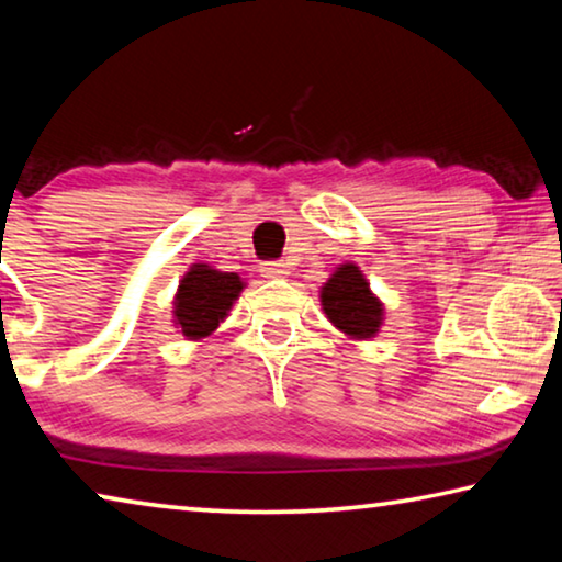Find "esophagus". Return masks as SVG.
Returning a JSON list of instances; mask_svg holds the SVG:
<instances>
[{
    "instance_id": "esophagus-1",
    "label": "esophagus",
    "mask_w": 562,
    "mask_h": 562,
    "mask_svg": "<svg viewBox=\"0 0 562 562\" xmlns=\"http://www.w3.org/2000/svg\"><path fill=\"white\" fill-rule=\"evenodd\" d=\"M260 272H262V278H268V280H282V278H288V274H290L288 265H284V262H262Z\"/></svg>"
}]
</instances>
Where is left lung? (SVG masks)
<instances>
[{
  "instance_id": "1",
  "label": "left lung",
  "mask_w": 562,
  "mask_h": 562,
  "mask_svg": "<svg viewBox=\"0 0 562 562\" xmlns=\"http://www.w3.org/2000/svg\"><path fill=\"white\" fill-rule=\"evenodd\" d=\"M319 302L327 319L349 339H372L384 325V304L355 262L339 265L322 284Z\"/></svg>"
}]
</instances>
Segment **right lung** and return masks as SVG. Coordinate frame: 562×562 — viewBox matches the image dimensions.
Returning <instances> with one entry per match:
<instances>
[{"instance_id":"add662e5","label":"right lung","mask_w":562,"mask_h":562,"mask_svg":"<svg viewBox=\"0 0 562 562\" xmlns=\"http://www.w3.org/2000/svg\"><path fill=\"white\" fill-rule=\"evenodd\" d=\"M245 290L237 272H221L207 262H193L173 297V325L190 341L211 337Z\"/></svg>"}]
</instances>
